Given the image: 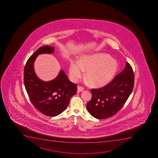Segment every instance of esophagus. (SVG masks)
<instances>
[{
    "instance_id": "obj_1",
    "label": "esophagus",
    "mask_w": 158,
    "mask_h": 158,
    "mask_svg": "<svg viewBox=\"0 0 158 158\" xmlns=\"http://www.w3.org/2000/svg\"><path fill=\"white\" fill-rule=\"evenodd\" d=\"M77 89H78V91L79 92H82L84 90V88L82 87V86H78Z\"/></svg>"
}]
</instances>
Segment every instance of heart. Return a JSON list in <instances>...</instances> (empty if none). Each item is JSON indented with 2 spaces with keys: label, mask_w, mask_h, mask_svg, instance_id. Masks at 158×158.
Here are the masks:
<instances>
[{
  "label": "heart",
  "mask_w": 158,
  "mask_h": 158,
  "mask_svg": "<svg viewBox=\"0 0 158 158\" xmlns=\"http://www.w3.org/2000/svg\"><path fill=\"white\" fill-rule=\"evenodd\" d=\"M118 63L106 53H94L82 57L79 63H70L69 72L72 81H78L86 71V78L95 86L107 85L112 80L118 69Z\"/></svg>",
  "instance_id": "b5f03b06"
}]
</instances>
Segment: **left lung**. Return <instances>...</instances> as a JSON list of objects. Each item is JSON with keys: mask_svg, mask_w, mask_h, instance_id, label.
I'll use <instances>...</instances> for the list:
<instances>
[{"mask_svg": "<svg viewBox=\"0 0 158 158\" xmlns=\"http://www.w3.org/2000/svg\"><path fill=\"white\" fill-rule=\"evenodd\" d=\"M135 75L129 63L112 81L103 88L91 89L92 97L86 108L96 118L106 119L117 113L133 90Z\"/></svg>", "mask_w": 158, "mask_h": 158, "instance_id": "obj_1", "label": "left lung"}]
</instances>
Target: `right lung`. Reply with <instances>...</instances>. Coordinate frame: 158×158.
<instances>
[{
  "label": "right lung",
  "instance_id": "add662e5",
  "mask_svg": "<svg viewBox=\"0 0 158 158\" xmlns=\"http://www.w3.org/2000/svg\"><path fill=\"white\" fill-rule=\"evenodd\" d=\"M55 47L42 46L38 49L26 64L23 72L25 88L30 101L43 114L54 117L62 113L69 106L70 98L76 94V85L70 82L63 70L49 81L40 79L34 70V62L38 55L53 53Z\"/></svg>",
  "mask_w": 158,
  "mask_h": 158
}]
</instances>
